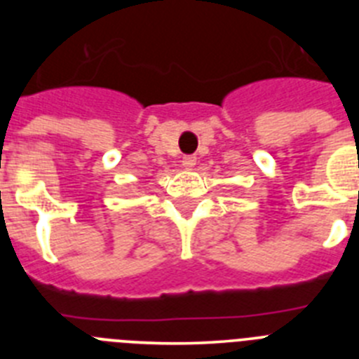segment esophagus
I'll return each mask as SVG.
<instances>
[{
    "label": "esophagus",
    "mask_w": 359,
    "mask_h": 359,
    "mask_svg": "<svg viewBox=\"0 0 359 359\" xmlns=\"http://www.w3.org/2000/svg\"><path fill=\"white\" fill-rule=\"evenodd\" d=\"M196 161H198V158L192 156V154H189V156H183L182 163L187 170H192L196 167Z\"/></svg>",
    "instance_id": "esophagus-1"
}]
</instances>
